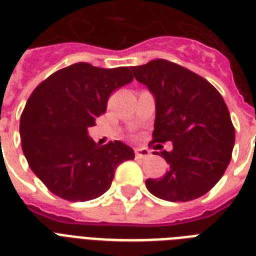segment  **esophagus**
<instances>
[{"label":"esophagus","instance_id":"esophagus-1","mask_svg":"<svg viewBox=\"0 0 256 256\" xmlns=\"http://www.w3.org/2000/svg\"><path fill=\"white\" fill-rule=\"evenodd\" d=\"M149 154H150V152H149L146 148H136V149H134V156H136V158H146Z\"/></svg>","mask_w":256,"mask_h":256}]
</instances>
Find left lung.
Listing matches in <instances>:
<instances>
[{"label":"left lung","mask_w":256,"mask_h":256,"mask_svg":"<svg viewBox=\"0 0 256 256\" xmlns=\"http://www.w3.org/2000/svg\"><path fill=\"white\" fill-rule=\"evenodd\" d=\"M130 68L156 99L150 144L173 142V150L160 152L169 164L168 172L158 180H146V189L170 202L201 197L232 160L235 128L224 98L206 79L166 59Z\"/></svg>","instance_id":"1"}]
</instances>
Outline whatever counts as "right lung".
Instances as JSON below:
<instances>
[{
	"label": "right lung",
	"instance_id": "add662e5",
	"mask_svg": "<svg viewBox=\"0 0 256 256\" xmlns=\"http://www.w3.org/2000/svg\"><path fill=\"white\" fill-rule=\"evenodd\" d=\"M132 79L128 67L79 62L32 91L20 122L22 150L51 193L72 202L95 200L111 188L118 165L134 160V149L122 141L99 145L87 134L107 110L110 95Z\"/></svg>",
	"mask_w": 256,
	"mask_h": 256
}]
</instances>
